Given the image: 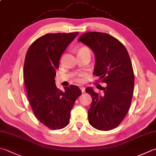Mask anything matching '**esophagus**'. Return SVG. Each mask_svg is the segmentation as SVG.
Wrapping results in <instances>:
<instances>
[{"mask_svg":"<svg viewBox=\"0 0 156 156\" xmlns=\"http://www.w3.org/2000/svg\"><path fill=\"white\" fill-rule=\"evenodd\" d=\"M80 90H81V92H82V93H83V92H85V87H83V86L80 87Z\"/></svg>","mask_w":156,"mask_h":156,"instance_id":"obj_1","label":"esophagus"}]
</instances>
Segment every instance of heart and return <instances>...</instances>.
<instances>
[{"label":"heart","mask_w":156,"mask_h":156,"mask_svg":"<svg viewBox=\"0 0 156 156\" xmlns=\"http://www.w3.org/2000/svg\"><path fill=\"white\" fill-rule=\"evenodd\" d=\"M87 51L90 52V50L89 49V48H86V47H83V48H80V49H79V50L78 52H79V51ZM82 81H83V80H82L81 79H77V81H79V82H81Z\"/></svg>","instance_id":"b5f03b06"}]
</instances>
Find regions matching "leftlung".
I'll list each match as a JSON object with an SVG mask.
<instances>
[{"label":"left lung","mask_w":156,"mask_h":156,"mask_svg":"<svg viewBox=\"0 0 156 156\" xmlns=\"http://www.w3.org/2000/svg\"><path fill=\"white\" fill-rule=\"evenodd\" d=\"M78 41L93 51L96 57L94 75L107 83L102 94L92 87L86 89L92 98L88 110L89 122L97 130H111L124 119L133 98L134 75L128 52L119 41L103 32H86Z\"/></svg>","instance_id":"obj_1"}]
</instances>
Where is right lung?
<instances>
[{"mask_svg":"<svg viewBox=\"0 0 156 156\" xmlns=\"http://www.w3.org/2000/svg\"><path fill=\"white\" fill-rule=\"evenodd\" d=\"M77 34H46L32 43L26 55L23 78L29 103L38 120L51 130L67 126L70 111L81 94L77 86L62 92L55 83L61 55Z\"/></svg>","mask_w":156,"mask_h":156,"instance_id":"1","label":"right lung"}]
</instances>
